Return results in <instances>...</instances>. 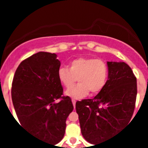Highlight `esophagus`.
Segmentation results:
<instances>
[{
	"instance_id": "1",
	"label": "esophagus",
	"mask_w": 148,
	"mask_h": 148,
	"mask_svg": "<svg viewBox=\"0 0 148 148\" xmlns=\"http://www.w3.org/2000/svg\"><path fill=\"white\" fill-rule=\"evenodd\" d=\"M72 102H73V106H74V108H75V103H76V101H75V99H72Z\"/></svg>"
}]
</instances>
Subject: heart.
<instances>
[{
  "instance_id": "1",
  "label": "heart",
  "mask_w": 148,
  "mask_h": 148,
  "mask_svg": "<svg viewBox=\"0 0 148 148\" xmlns=\"http://www.w3.org/2000/svg\"><path fill=\"white\" fill-rule=\"evenodd\" d=\"M58 78L63 86L70 87L78 78L76 86L66 90L67 96L82 99L89 92L96 94L105 87L108 78V65L101 59L94 58H78L73 60L67 67H61Z\"/></svg>"
}]
</instances>
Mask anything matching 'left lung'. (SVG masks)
I'll return each instance as SVG.
<instances>
[{
    "label": "left lung",
    "instance_id": "obj_1",
    "mask_svg": "<svg viewBox=\"0 0 148 148\" xmlns=\"http://www.w3.org/2000/svg\"><path fill=\"white\" fill-rule=\"evenodd\" d=\"M108 80L93 99L77 101L84 138L96 145L108 140L127 125L135 108L136 78L125 62L108 61Z\"/></svg>",
    "mask_w": 148,
    "mask_h": 148
}]
</instances>
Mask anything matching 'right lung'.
<instances>
[{
  "instance_id": "1",
  "label": "right lung",
  "mask_w": 148,
  "mask_h": 148,
  "mask_svg": "<svg viewBox=\"0 0 148 148\" xmlns=\"http://www.w3.org/2000/svg\"><path fill=\"white\" fill-rule=\"evenodd\" d=\"M60 66L57 55L39 52L21 63L12 84L13 106L21 125L53 145L64 136L66 120L73 110L71 99L62 96ZM58 98L61 101L56 103Z\"/></svg>"
}]
</instances>
